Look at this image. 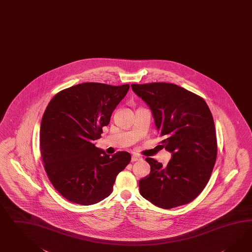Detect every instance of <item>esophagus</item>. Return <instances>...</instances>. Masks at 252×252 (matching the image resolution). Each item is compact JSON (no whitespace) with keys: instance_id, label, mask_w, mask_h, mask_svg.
Returning <instances> with one entry per match:
<instances>
[{"instance_id":"1","label":"esophagus","mask_w":252,"mask_h":252,"mask_svg":"<svg viewBox=\"0 0 252 252\" xmlns=\"http://www.w3.org/2000/svg\"><path fill=\"white\" fill-rule=\"evenodd\" d=\"M142 158H140V157L136 156V155H133L132 158H131V161L132 162H134V161H139V160H141Z\"/></svg>"}]
</instances>
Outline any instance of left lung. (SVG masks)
I'll list each match as a JSON object with an SVG mask.
<instances>
[{
  "mask_svg": "<svg viewBox=\"0 0 252 252\" xmlns=\"http://www.w3.org/2000/svg\"><path fill=\"white\" fill-rule=\"evenodd\" d=\"M148 104L163 148L171 153L167 166L152 158L148 176L139 181L145 199L163 209L188 204L208 183L216 163L218 145L211 111L204 99L176 84H132Z\"/></svg>",
  "mask_w": 252,
  "mask_h": 252,
  "instance_id": "left-lung-1",
  "label": "left lung"
}]
</instances>
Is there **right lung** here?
<instances>
[{
	"label": "right lung",
	"mask_w": 252,
	"mask_h": 252,
	"mask_svg": "<svg viewBox=\"0 0 252 252\" xmlns=\"http://www.w3.org/2000/svg\"><path fill=\"white\" fill-rule=\"evenodd\" d=\"M128 89L81 83L57 94L45 110L41 156L49 181L69 202L91 205L108 197L117 174L129 163L128 152L110 156L94 143Z\"/></svg>",
	"instance_id": "obj_1"
}]
</instances>
